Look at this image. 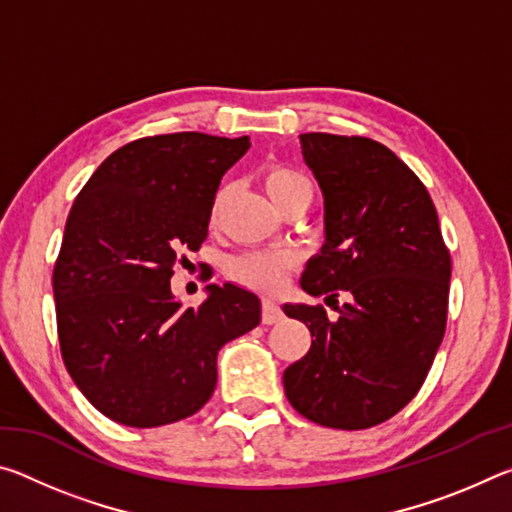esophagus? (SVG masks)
<instances>
[{
  "mask_svg": "<svg viewBox=\"0 0 512 512\" xmlns=\"http://www.w3.org/2000/svg\"><path fill=\"white\" fill-rule=\"evenodd\" d=\"M282 309H280V305H277L275 300H271V298H264V302H262V323L264 325H275V323H280L282 320Z\"/></svg>",
  "mask_w": 512,
  "mask_h": 512,
  "instance_id": "esophagus-1",
  "label": "esophagus"
}]
</instances>
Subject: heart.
Listing matches in <instances>:
<instances>
[{
    "label": "heart",
    "mask_w": 512,
    "mask_h": 512,
    "mask_svg": "<svg viewBox=\"0 0 512 512\" xmlns=\"http://www.w3.org/2000/svg\"><path fill=\"white\" fill-rule=\"evenodd\" d=\"M264 189L277 205L289 196L311 194V183L298 169L277 164V167L266 169ZM293 264H296V255L291 250H253V253L232 257L228 262V275L244 287L273 291L280 287Z\"/></svg>",
    "instance_id": "obj_1"
}]
</instances>
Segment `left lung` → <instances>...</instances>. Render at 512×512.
Returning a JSON list of instances; mask_svg holds the SVG:
<instances>
[{"mask_svg":"<svg viewBox=\"0 0 512 512\" xmlns=\"http://www.w3.org/2000/svg\"><path fill=\"white\" fill-rule=\"evenodd\" d=\"M325 201V244L307 262L309 296L350 300L284 305L309 327V352L284 370V393L307 420L368 429L420 391L447 325L452 259L420 178L368 137L300 135ZM325 298V300H327Z\"/></svg>","mask_w":512,"mask_h":512,"instance_id":"obj_1","label":"left lung"}]
</instances>
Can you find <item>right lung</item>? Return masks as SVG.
Instances as JSON below:
<instances>
[{"label":"right lung","mask_w":512,"mask_h":512,"mask_svg":"<svg viewBox=\"0 0 512 512\" xmlns=\"http://www.w3.org/2000/svg\"><path fill=\"white\" fill-rule=\"evenodd\" d=\"M248 149V137H142L76 196L54 266L58 341L69 377L106 418L151 429L194 415L214 393L216 354L259 325L253 291L210 284L203 305L185 309L169 284Z\"/></svg>","instance_id":"add662e5"}]
</instances>
